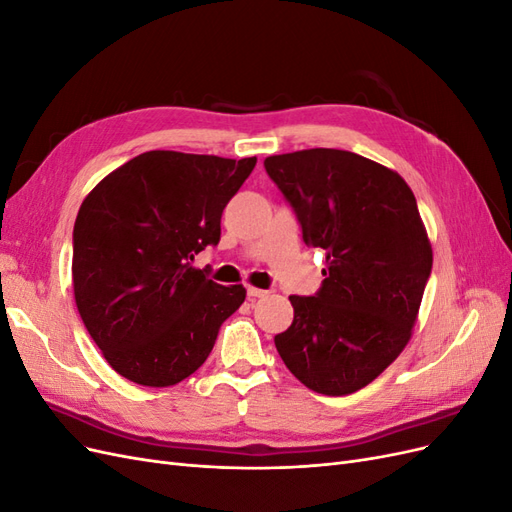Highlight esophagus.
I'll return each mask as SVG.
<instances>
[{"instance_id":"34e87169","label":"esophagus","mask_w":512,"mask_h":512,"mask_svg":"<svg viewBox=\"0 0 512 512\" xmlns=\"http://www.w3.org/2000/svg\"><path fill=\"white\" fill-rule=\"evenodd\" d=\"M267 290H262V288H254V286H250L247 288V297L250 299H260V297H267Z\"/></svg>"}]
</instances>
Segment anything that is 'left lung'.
I'll return each mask as SVG.
<instances>
[{
    "label": "left lung",
    "instance_id": "obj_1",
    "mask_svg": "<svg viewBox=\"0 0 512 512\" xmlns=\"http://www.w3.org/2000/svg\"><path fill=\"white\" fill-rule=\"evenodd\" d=\"M269 177L327 254L316 297L290 294L294 320L275 348L307 389L342 397L374 382L410 342L433 252L410 185L342 149L269 156Z\"/></svg>",
    "mask_w": 512,
    "mask_h": 512
}]
</instances>
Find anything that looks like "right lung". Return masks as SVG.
<instances>
[{"mask_svg": "<svg viewBox=\"0 0 512 512\" xmlns=\"http://www.w3.org/2000/svg\"><path fill=\"white\" fill-rule=\"evenodd\" d=\"M256 158L147 151L108 173L74 222L72 286L85 329L119 376L173 386L207 361L245 301L190 265L220 241L228 200Z\"/></svg>", "mask_w": 512, "mask_h": 512, "instance_id": "1", "label": "right lung"}]
</instances>
